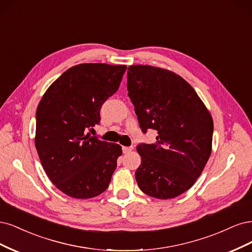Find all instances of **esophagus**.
Listing matches in <instances>:
<instances>
[{
  "label": "esophagus",
  "instance_id": "esophagus-1",
  "mask_svg": "<svg viewBox=\"0 0 252 252\" xmlns=\"http://www.w3.org/2000/svg\"><path fill=\"white\" fill-rule=\"evenodd\" d=\"M132 150H133V147H123V152H124L125 154L129 153Z\"/></svg>",
  "mask_w": 252,
  "mask_h": 252
}]
</instances>
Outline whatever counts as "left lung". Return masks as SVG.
Masks as SVG:
<instances>
[{
    "mask_svg": "<svg viewBox=\"0 0 252 252\" xmlns=\"http://www.w3.org/2000/svg\"><path fill=\"white\" fill-rule=\"evenodd\" d=\"M126 87L142 132H158L155 143L137 147L138 186L157 199L178 197L191 188L209 159L212 115L193 88L172 71L129 66Z\"/></svg>",
    "mask_w": 252,
    "mask_h": 252,
    "instance_id": "8db88e82",
    "label": "left lung"
}]
</instances>
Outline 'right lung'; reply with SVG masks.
I'll list each match as a JSON object with an SVG mask.
<instances>
[{"label":"right lung","mask_w":252,"mask_h":252,"mask_svg":"<svg viewBox=\"0 0 252 252\" xmlns=\"http://www.w3.org/2000/svg\"><path fill=\"white\" fill-rule=\"evenodd\" d=\"M126 70L124 64H77L63 72L38 103V157L51 182L72 198L98 196L111 182L121 147L87 132L99 125L102 104L116 93Z\"/></svg>","instance_id":"1"}]
</instances>
